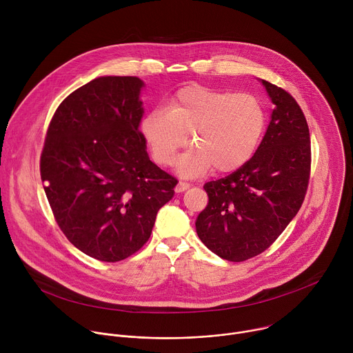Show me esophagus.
Wrapping results in <instances>:
<instances>
[{
    "label": "esophagus",
    "mask_w": 353,
    "mask_h": 353,
    "mask_svg": "<svg viewBox=\"0 0 353 353\" xmlns=\"http://www.w3.org/2000/svg\"><path fill=\"white\" fill-rule=\"evenodd\" d=\"M191 185H190V183H185V181H179V184L176 185V192H183V191H185V190H188Z\"/></svg>",
    "instance_id": "1"
}]
</instances>
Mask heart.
I'll return each instance as SVG.
<instances>
[{"label": "heart", "instance_id": "obj_1", "mask_svg": "<svg viewBox=\"0 0 353 353\" xmlns=\"http://www.w3.org/2000/svg\"><path fill=\"white\" fill-rule=\"evenodd\" d=\"M268 120V109L256 94L188 85L169 100L168 112L145 114L139 130L161 166L173 165L190 137L192 148L176 166L181 176L198 177L211 169L225 174L245 165L259 149Z\"/></svg>", "mask_w": 353, "mask_h": 353}]
</instances>
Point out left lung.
<instances>
[{
	"instance_id": "8db88e82",
	"label": "left lung",
	"mask_w": 353,
	"mask_h": 353,
	"mask_svg": "<svg viewBox=\"0 0 353 353\" xmlns=\"http://www.w3.org/2000/svg\"><path fill=\"white\" fill-rule=\"evenodd\" d=\"M275 105L254 157L232 174L208 181V205L195 222L212 253L240 263L265 251L303 204L312 166L306 117L290 93L264 81Z\"/></svg>"
}]
</instances>
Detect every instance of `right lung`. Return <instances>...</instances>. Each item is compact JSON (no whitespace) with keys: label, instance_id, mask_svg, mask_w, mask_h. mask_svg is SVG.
I'll list each match as a JSON object with an SVG mask.
<instances>
[{"label":"right lung","instance_id":"1","mask_svg":"<svg viewBox=\"0 0 353 353\" xmlns=\"http://www.w3.org/2000/svg\"><path fill=\"white\" fill-rule=\"evenodd\" d=\"M137 77H100L68 94L50 121L40 176L54 219L86 256L117 263L149 240L177 180L150 162L138 130Z\"/></svg>","mask_w":353,"mask_h":353}]
</instances>
